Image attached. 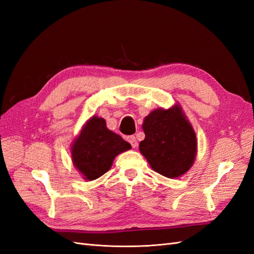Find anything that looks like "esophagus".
Returning a JSON list of instances; mask_svg holds the SVG:
<instances>
[{"instance_id": "obj_1", "label": "esophagus", "mask_w": 254, "mask_h": 254, "mask_svg": "<svg viewBox=\"0 0 254 254\" xmlns=\"http://www.w3.org/2000/svg\"><path fill=\"white\" fill-rule=\"evenodd\" d=\"M128 142L131 144V146L133 148H135V147H137V142H136V139H135V136L134 135H130V136H128Z\"/></svg>"}]
</instances>
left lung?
I'll return each instance as SVG.
<instances>
[{
	"instance_id": "8db88e82",
	"label": "left lung",
	"mask_w": 254,
	"mask_h": 254,
	"mask_svg": "<svg viewBox=\"0 0 254 254\" xmlns=\"http://www.w3.org/2000/svg\"><path fill=\"white\" fill-rule=\"evenodd\" d=\"M142 127L145 139L140 142V151L153 171L172 179L190 170L196 158L197 139L179 105L153 110Z\"/></svg>"
}]
</instances>
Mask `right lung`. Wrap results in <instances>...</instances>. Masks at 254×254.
<instances>
[{"instance_id": "right-lung-1", "label": "right lung", "mask_w": 254, "mask_h": 254, "mask_svg": "<svg viewBox=\"0 0 254 254\" xmlns=\"http://www.w3.org/2000/svg\"><path fill=\"white\" fill-rule=\"evenodd\" d=\"M130 148L131 145L107 128L104 119L94 115L72 145V161L83 178L92 181L108 172L114 158Z\"/></svg>"}]
</instances>
